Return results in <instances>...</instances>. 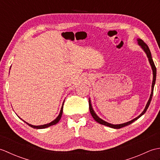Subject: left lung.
<instances>
[{
  "label": "left lung",
  "instance_id": "8db88e82",
  "mask_svg": "<svg viewBox=\"0 0 160 160\" xmlns=\"http://www.w3.org/2000/svg\"><path fill=\"white\" fill-rule=\"evenodd\" d=\"M138 44L139 45L141 46V47L142 49H144V51L145 52V53H147V57L148 58V60H149V62H150L151 65V67H152V73H153V80H152V91H151V96H150V98H149V100L148 101V102L147 104V106H146L144 110L143 111V112L139 115L138 117H137L136 118L133 119V120H132L131 121H129L128 122H126V123H124V124H109L108 123V122H105L104 120H102V119L99 118L98 117V115L95 113L94 111L93 110L92 108V107H91V102L90 100L89 101V111H90V113L91 114V115H92V117L93 118V119L95 120H96L97 122H98V123H100L101 124H103V125H105V126H107V127H111V128H122V127H126V126H128L129 124H132V122H135V120H137L138 118H140L142 115H144L145 113V112L147 111V110L148 109V108L149 107V104H150L151 103V101L152 100V94H153V89H154V86H155V80H156V67H155V65L154 64V62L153 60H152V56H151V53L150 52V49H149L148 45L146 44L143 40H141V39H138Z\"/></svg>",
  "mask_w": 160,
  "mask_h": 160
}]
</instances>
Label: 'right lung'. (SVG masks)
Masks as SVG:
<instances>
[{
  "label": "right lung",
  "mask_w": 160,
  "mask_h": 160,
  "mask_svg": "<svg viewBox=\"0 0 160 160\" xmlns=\"http://www.w3.org/2000/svg\"><path fill=\"white\" fill-rule=\"evenodd\" d=\"M62 110H63V104H62V108H61V110H60V113L58 115V116L57 118L55 119V120H54L53 121H52V122H50V123H49V124H44V125H40V126H33V125H32V124H28V122H26L25 121H24V122H26V123L28 124L29 126V127H32L33 128H38H38H45L47 127H50V126H52V125H54V124H57L58 122L60 121V118H61V117H62Z\"/></svg>",
  "instance_id": "obj_1"
}]
</instances>
